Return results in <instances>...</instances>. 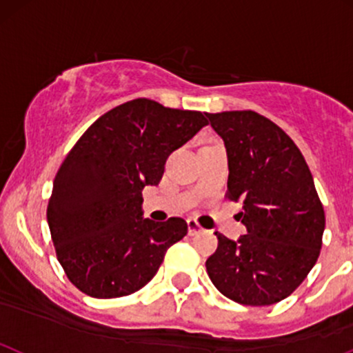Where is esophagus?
<instances>
[{"mask_svg":"<svg viewBox=\"0 0 353 353\" xmlns=\"http://www.w3.org/2000/svg\"><path fill=\"white\" fill-rule=\"evenodd\" d=\"M188 232H189V235H198V233L203 232V228H201V225L198 223V221L192 220V218H189V220H188Z\"/></svg>","mask_w":353,"mask_h":353,"instance_id":"obj_1","label":"esophagus"}]
</instances>
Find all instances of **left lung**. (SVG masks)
Instances as JSON below:
<instances>
[{
  "label": "left lung",
  "mask_w": 353,
  "mask_h": 353,
  "mask_svg": "<svg viewBox=\"0 0 353 353\" xmlns=\"http://www.w3.org/2000/svg\"><path fill=\"white\" fill-rule=\"evenodd\" d=\"M228 155V199L247 228L239 240L218 236L206 261L211 283L232 301L269 306L306 279L320 255L325 211L296 143L255 111L206 113Z\"/></svg>",
  "instance_id": "1"
}]
</instances>
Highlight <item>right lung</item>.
<instances>
[{"label":"right lung","instance_id":"right-lung-1","mask_svg":"<svg viewBox=\"0 0 353 353\" xmlns=\"http://www.w3.org/2000/svg\"><path fill=\"white\" fill-rule=\"evenodd\" d=\"M206 125L201 111L139 98L99 117L77 140L54 179L47 221L59 262L79 291L99 299L132 294L184 239L183 218L142 216V189L157 186L170 152Z\"/></svg>","mask_w":353,"mask_h":353}]
</instances>
